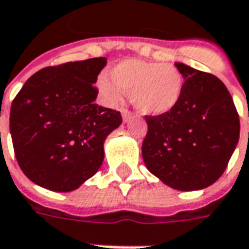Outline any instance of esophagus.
<instances>
[{
    "instance_id": "1",
    "label": "esophagus",
    "mask_w": 249,
    "mask_h": 249,
    "mask_svg": "<svg viewBox=\"0 0 249 249\" xmlns=\"http://www.w3.org/2000/svg\"><path fill=\"white\" fill-rule=\"evenodd\" d=\"M121 113H123V120H124L125 123H128V121H129V120H131L133 116L132 113H131L128 108H123V110H121Z\"/></svg>"
}]
</instances>
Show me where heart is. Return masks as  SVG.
Returning a JSON list of instances; mask_svg holds the SVG:
<instances>
[{
	"label": "heart",
	"mask_w": 249,
	"mask_h": 249,
	"mask_svg": "<svg viewBox=\"0 0 249 249\" xmlns=\"http://www.w3.org/2000/svg\"><path fill=\"white\" fill-rule=\"evenodd\" d=\"M99 88L111 100H120L123 92L131 93L142 114L161 116L178 105L183 78L175 66L128 59L111 70V80L102 77Z\"/></svg>",
	"instance_id": "obj_1"
}]
</instances>
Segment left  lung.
<instances>
[{
  "label": "left lung",
  "mask_w": 249,
  "mask_h": 249,
  "mask_svg": "<svg viewBox=\"0 0 249 249\" xmlns=\"http://www.w3.org/2000/svg\"><path fill=\"white\" fill-rule=\"evenodd\" d=\"M183 90L171 111L146 116L142 156L161 182L182 192L215 183L225 172L240 138L231 95L213 74L176 63Z\"/></svg>",
  "instance_id": "1"
}]
</instances>
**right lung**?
Segmentation results:
<instances>
[{
  "label": "right lung",
  "mask_w": 249,
  "mask_h": 249,
  "mask_svg": "<svg viewBox=\"0 0 249 249\" xmlns=\"http://www.w3.org/2000/svg\"><path fill=\"white\" fill-rule=\"evenodd\" d=\"M106 57L51 66L33 74L15 96L9 128L23 174L52 192H71L103 162V143L123 123L95 103L93 85Z\"/></svg>",
  "instance_id": "right-lung-1"
}]
</instances>
